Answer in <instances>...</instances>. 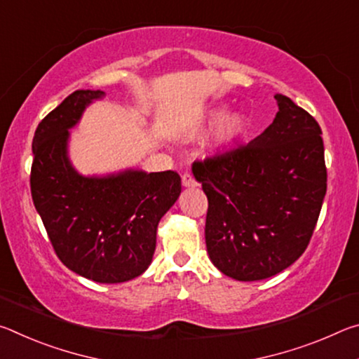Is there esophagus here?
Here are the masks:
<instances>
[{"label": "esophagus", "mask_w": 359, "mask_h": 359, "mask_svg": "<svg viewBox=\"0 0 359 359\" xmlns=\"http://www.w3.org/2000/svg\"><path fill=\"white\" fill-rule=\"evenodd\" d=\"M182 185H184V187H194V185H196V179L193 177V174L184 172V175H182Z\"/></svg>", "instance_id": "1"}]
</instances>
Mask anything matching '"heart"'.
<instances>
[{
	"instance_id": "heart-1",
	"label": "heart",
	"mask_w": 359,
	"mask_h": 359,
	"mask_svg": "<svg viewBox=\"0 0 359 359\" xmlns=\"http://www.w3.org/2000/svg\"><path fill=\"white\" fill-rule=\"evenodd\" d=\"M226 114H228V111L224 107L212 109V111H209L204 115V118L199 121L198 126H194V128L190 130V133H188V137L190 139L201 137L204 133L217 128V126L223 123V120L226 118ZM245 125H247V121L244 117H242V115H239V114L233 115V117H229L222 125L220 133H218V139H220L222 142L233 141V139L238 137L241 133L245 130Z\"/></svg>"
}]
</instances>
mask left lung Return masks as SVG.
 <instances>
[{
	"label": "left lung",
	"instance_id": "1",
	"mask_svg": "<svg viewBox=\"0 0 359 359\" xmlns=\"http://www.w3.org/2000/svg\"><path fill=\"white\" fill-rule=\"evenodd\" d=\"M276 100V118L258 137L193 166L209 201V257L242 282L276 276L301 257L326 194L318 121L287 96Z\"/></svg>",
	"mask_w": 359,
	"mask_h": 359
}]
</instances>
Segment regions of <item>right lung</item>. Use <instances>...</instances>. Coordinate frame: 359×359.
I'll list each match as a JSON object with an SVG mask.
<instances>
[{
  "label": "right lung",
  "mask_w": 359,
  "mask_h": 359,
  "mask_svg": "<svg viewBox=\"0 0 359 359\" xmlns=\"http://www.w3.org/2000/svg\"><path fill=\"white\" fill-rule=\"evenodd\" d=\"M102 92L77 90L48 112L33 137L29 187L60 261L100 283L131 280L147 269L161 217L182 191L175 171H125L82 177L66 156L69 128Z\"/></svg>",
  "instance_id": "add662e5"
}]
</instances>
